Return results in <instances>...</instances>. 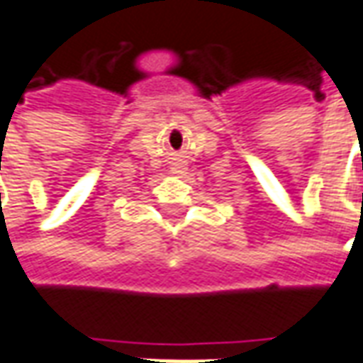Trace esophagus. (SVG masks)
<instances>
[{"mask_svg": "<svg viewBox=\"0 0 363 363\" xmlns=\"http://www.w3.org/2000/svg\"><path fill=\"white\" fill-rule=\"evenodd\" d=\"M172 170H174V172H182V170H184V166L177 164V166H174V168H172Z\"/></svg>", "mask_w": 363, "mask_h": 363, "instance_id": "obj_1", "label": "esophagus"}]
</instances>
